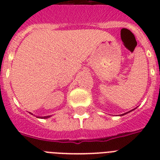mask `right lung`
Here are the masks:
<instances>
[{
  "label": "right lung",
  "instance_id": "right-lung-1",
  "mask_svg": "<svg viewBox=\"0 0 160 160\" xmlns=\"http://www.w3.org/2000/svg\"><path fill=\"white\" fill-rule=\"evenodd\" d=\"M49 117L50 116H45V117H43L44 119H47V118H49Z\"/></svg>",
  "mask_w": 160,
  "mask_h": 160
}]
</instances>
